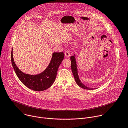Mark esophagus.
<instances>
[{
  "label": "esophagus",
  "mask_w": 128,
  "mask_h": 128,
  "mask_svg": "<svg viewBox=\"0 0 128 128\" xmlns=\"http://www.w3.org/2000/svg\"><path fill=\"white\" fill-rule=\"evenodd\" d=\"M64 54H65L66 57V58H69L70 56V52H69L68 50H66L65 51Z\"/></svg>",
  "instance_id": "obj_1"
}]
</instances>
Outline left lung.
Segmentation results:
<instances>
[{
	"mask_svg": "<svg viewBox=\"0 0 128 128\" xmlns=\"http://www.w3.org/2000/svg\"><path fill=\"white\" fill-rule=\"evenodd\" d=\"M75 56H76L75 54L72 56L70 57V60H71V68H72V72L73 74V75H74V78L76 83L78 84V85L79 87H80L83 89H87V90L94 89V88H89V87H87L86 86H85L84 84H83V83H82V82L80 80L79 76H78L77 66H76V60ZM96 88H95V89H96Z\"/></svg>",
	"mask_w": 128,
	"mask_h": 128,
	"instance_id": "8db88e82",
	"label": "left lung"
}]
</instances>
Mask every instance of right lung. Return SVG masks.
<instances>
[{
    "instance_id": "add662e5",
    "label": "right lung",
    "mask_w": 128,
    "mask_h": 128,
    "mask_svg": "<svg viewBox=\"0 0 128 128\" xmlns=\"http://www.w3.org/2000/svg\"><path fill=\"white\" fill-rule=\"evenodd\" d=\"M11 53L12 64L14 70L20 80L29 89L36 91H44L49 88L55 81L59 66L64 58L63 52H54L52 60L46 68L40 74L31 75L22 72L16 66Z\"/></svg>"
}]
</instances>
